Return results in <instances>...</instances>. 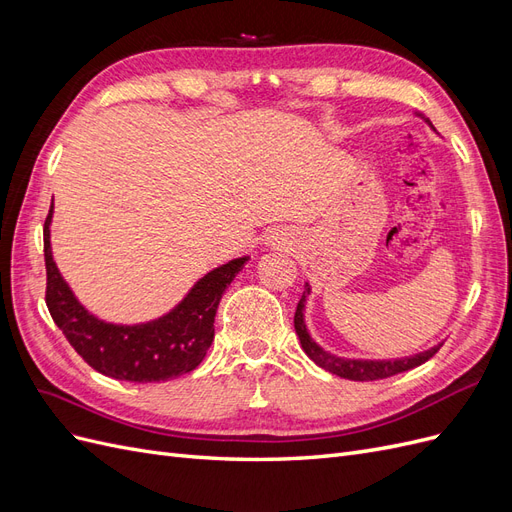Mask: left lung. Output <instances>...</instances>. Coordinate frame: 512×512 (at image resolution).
<instances>
[{"instance_id":"left-lung-1","label":"left lung","mask_w":512,"mask_h":512,"mask_svg":"<svg viewBox=\"0 0 512 512\" xmlns=\"http://www.w3.org/2000/svg\"><path fill=\"white\" fill-rule=\"evenodd\" d=\"M425 121L431 126L429 119H425ZM309 290L312 288H309V284H305V292L297 305V312H294V331H297L301 348L305 350L309 359H312L318 367L331 371V374H337L346 380H356V382L391 378L395 374H401V371H408V369L423 365L442 348V344H438V346H433V348L423 350L418 354H412V356H401V359H382V361L380 359H346V356H337L329 350H324L322 346H318L307 331L303 312H305V301H307Z\"/></svg>"}]
</instances>
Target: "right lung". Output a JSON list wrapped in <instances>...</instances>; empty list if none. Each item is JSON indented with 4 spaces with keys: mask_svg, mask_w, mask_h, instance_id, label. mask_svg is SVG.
<instances>
[{
    "mask_svg": "<svg viewBox=\"0 0 512 512\" xmlns=\"http://www.w3.org/2000/svg\"><path fill=\"white\" fill-rule=\"evenodd\" d=\"M51 211L44 222L46 307L70 346L100 374L128 382L173 380L196 369L213 342L224 290L250 256L228 260L192 286L168 314L141 324H113L89 314L61 277L51 252Z\"/></svg>",
    "mask_w": 512,
    "mask_h": 512,
    "instance_id": "add662e5",
    "label": "right lung"
}]
</instances>
